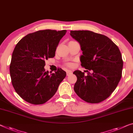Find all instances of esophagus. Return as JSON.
<instances>
[{"label":"esophagus","instance_id":"esophagus-1","mask_svg":"<svg viewBox=\"0 0 133 133\" xmlns=\"http://www.w3.org/2000/svg\"><path fill=\"white\" fill-rule=\"evenodd\" d=\"M66 73H67V76H70V75L72 74V72L70 70H67L66 72Z\"/></svg>","mask_w":133,"mask_h":133}]
</instances>
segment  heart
Wrapping results in <instances>:
<instances>
[{
  "label": "heart",
  "mask_w": 133,
  "mask_h": 133,
  "mask_svg": "<svg viewBox=\"0 0 133 133\" xmlns=\"http://www.w3.org/2000/svg\"><path fill=\"white\" fill-rule=\"evenodd\" d=\"M69 66H70V64H69Z\"/></svg>",
  "instance_id": "obj_1"
}]
</instances>
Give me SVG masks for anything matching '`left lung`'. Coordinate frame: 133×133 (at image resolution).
Wrapping results in <instances>:
<instances>
[{
	"label": "left lung",
	"instance_id": "8db88e82",
	"mask_svg": "<svg viewBox=\"0 0 133 133\" xmlns=\"http://www.w3.org/2000/svg\"><path fill=\"white\" fill-rule=\"evenodd\" d=\"M70 34L81 45V66L91 71L87 76L80 70L73 72L77 77L75 91L85 102L98 103L110 96L121 78V53L104 35L89 30H72Z\"/></svg>",
	"mask_w": 133,
	"mask_h": 133
}]
</instances>
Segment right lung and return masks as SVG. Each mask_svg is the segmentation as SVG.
Masks as SVG:
<instances>
[{"mask_svg":"<svg viewBox=\"0 0 133 133\" xmlns=\"http://www.w3.org/2000/svg\"><path fill=\"white\" fill-rule=\"evenodd\" d=\"M66 30H39L30 33L16 45L10 64V75L15 91L33 104L46 103L55 94L66 73L58 69L45 72V60L55 56L57 46Z\"/></svg>","mask_w":133,"mask_h":133,"instance_id":"1","label":"right lung"}]
</instances>
